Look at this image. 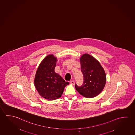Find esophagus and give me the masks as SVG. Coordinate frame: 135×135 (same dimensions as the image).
Wrapping results in <instances>:
<instances>
[{
  "label": "esophagus",
  "instance_id": "1",
  "mask_svg": "<svg viewBox=\"0 0 135 135\" xmlns=\"http://www.w3.org/2000/svg\"><path fill=\"white\" fill-rule=\"evenodd\" d=\"M70 83H71V85H74L75 84V82L73 81V80H72V81H71V82H70Z\"/></svg>",
  "mask_w": 135,
  "mask_h": 135
}]
</instances>
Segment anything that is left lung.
Returning a JSON list of instances; mask_svg holds the SVG:
<instances>
[{
	"instance_id": "8db88e82",
	"label": "left lung",
	"mask_w": 135,
	"mask_h": 135,
	"mask_svg": "<svg viewBox=\"0 0 135 135\" xmlns=\"http://www.w3.org/2000/svg\"><path fill=\"white\" fill-rule=\"evenodd\" d=\"M84 83L81 86L75 84L77 91L85 97L91 98L98 95L104 89L106 75L100 62L88 54H83L80 58Z\"/></svg>"
}]
</instances>
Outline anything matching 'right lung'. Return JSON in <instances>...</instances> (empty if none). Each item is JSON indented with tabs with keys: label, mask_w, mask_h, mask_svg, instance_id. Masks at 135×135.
Masks as SVG:
<instances>
[{
	"label": "right lung",
	"mask_w": 135,
	"mask_h": 135,
	"mask_svg": "<svg viewBox=\"0 0 135 135\" xmlns=\"http://www.w3.org/2000/svg\"><path fill=\"white\" fill-rule=\"evenodd\" d=\"M57 60L53 54L46 56L39 64L35 74V88L40 95L46 100H56L61 97L64 87L69 84L55 73Z\"/></svg>",
	"instance_id": "1"
}]
</instances>
